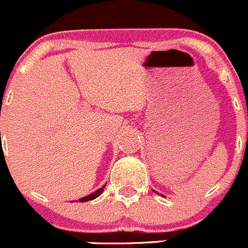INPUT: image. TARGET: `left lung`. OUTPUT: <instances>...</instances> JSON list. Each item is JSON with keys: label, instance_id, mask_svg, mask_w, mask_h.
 Listing matches in <instances>:
<instances>
[{"label": "left lung", "instance_id": "left-lung-1", "mask_svg": "<svg viewBox=\"0 0 248 248\" xmlns=\"http://www.w3.org/2000/svg\"><path fill=\"white\" fill-rule=\"evenodd\" d=\"M153 191H154V190H153ZM154 192H155V191H154Z\"/></svg>", "mask_w": 248, "mask_h": 248}]
</instances>
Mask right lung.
I'll return each instance as SVG.
<instances>
[{
	"label": "right lung",
	"instance_id": "add662e5",
	"mask_svg": "<svg viewBox=\"0 0 248 248\" xmlns=\"http://www.w3.org/2000/svg\"><path fill=\"white\" fill-rule=\"evenodd\" d=\"M104 187H105V185H104L103 187L98 188V190H96L95 192L91 193V195L86 196V197H82V198H80V200H78V201H80L81 203H83V202H88V201H92V200H95L96 197H99V196H100L101 193L104 192Z\"/></svg>",
	"mask_w": 248,
	"mask_h": 248
}]
</instances>
